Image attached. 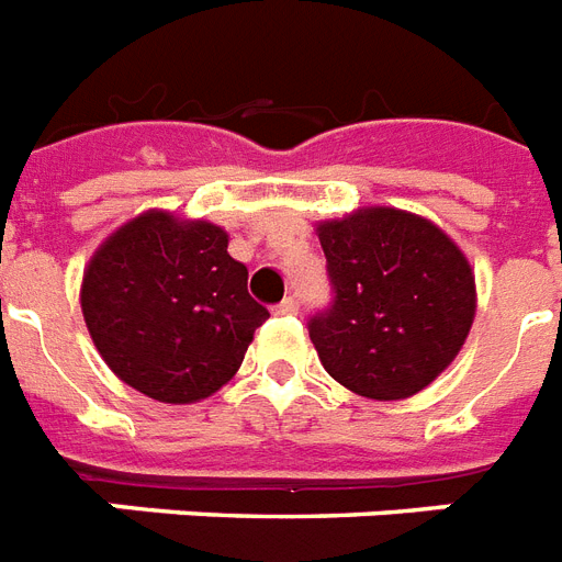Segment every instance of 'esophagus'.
<instances>
[{
  "label": "esophagus",
  "mask_w": 562,
  "mask_h": 562,
  "mask_svg": "<svg viewBox=\"0 0 562 562\" xmlns=\"http://www.w3.org/2000/svg\"><path fill=\"white\" fill-rule=\"evenodd\" d=\"M276 313L278 316H295L299 313V302L295 299H284L281 304H276Z\"/></svg>",
  "instance_id": "1"
}]
</instances>
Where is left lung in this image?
Wrapping results in <instances>:
<instances>
[{
    "mask_svg": "<svg viewBox=\"0 0 562 562\" xmlns=\"http://www.w3.org/2000/svg\"><path fill=\"white\" fill-rule=\"evenodd\" d=\"M334 286L310 339L336 383L403 401L459 357L475 316V278L459 246L401 209H359L318 223Z\"/></svg>",
    "mask_w": 562,
    "mask_h": 562,
    "instance_id": "obj_1",
    "label": "left lung"
}]
</instances>
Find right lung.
<instances>
[{"mask_svg":"<svg viewBox=\"0 0 562 562\" xmlns=\"http://www.w3.org/2000/svg\"><path fill=\"white\" fill-rule=\"evenodd\" d=\"M205 220L145 211L89 260L80 310L112 374L159 403H196L237 374L269 310Z\"/></svg>","mask_w":562,"mask_h":562,"instance_id":"obj_1","label":"right lung"}]
</instances>
